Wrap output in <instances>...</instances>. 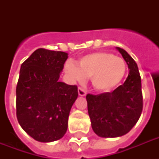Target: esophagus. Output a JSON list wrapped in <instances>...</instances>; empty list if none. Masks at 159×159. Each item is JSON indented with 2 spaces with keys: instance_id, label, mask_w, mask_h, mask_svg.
Segmentation results:
<instances>
[{
  "instance_id": "1",
  "label": "esophagus",
  "mask_w": 159,
  "mask_h": 159,
  "mask_svg": "<svg viewBox=\"0 0 159 159\" xmlns=\"http://www.w3.org/2000/svg\"><path fill=\"white\" fill-rule=\"evenodd\" d=\"M78 95L80 97H85L87 95V92H85L84 90L81 88V87H78Z\"/></svg>"
}]
</instances>
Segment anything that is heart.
<instances>
[{"label": "heart", "instance_id": "obj_1", "mask_svg": "<svg viewBox=\"0 0 159 159\" xmlns=\"http://www.w3.org/2000/svg\"><path fill=\"white\" fill-rule=\"evenodd\" d=\"M65 72L76 82H82L90 77L98 92H110L123 80L126 64L121 57L106 52H97L82 56L77 65L69 62L65 65Z\"/></svg>", "mask_w": 159, "mask_h": 159}]
</instances>
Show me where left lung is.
<instances>
[{
    "label": "left lung",
    "mask_w": 159,
    "mask_h": 159,
    "mask_svg": "<svg viewBox=\"0 0 159 159\" xmlns=\"http://www.w3.org/2000/svg\"><path fill=\"white\" fill-rule=\"evenodd\" d=\"M128 65L125 82L111 92L87 94V110L92 129L102 138L125 134L135 125L143 110L141 77L138 66L123 48L116 47Z\"/></svg>",
    "instance_id": "obj_1"
}]
</instances>
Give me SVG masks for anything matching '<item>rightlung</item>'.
Here are the masks:
<instances>
[{
    "mask_svg": "<svg viewBox=\"0 0 159 159\" xmlns=\"http://www.w3.org/2000/svg\"><path fill=\"white\" fill-rule=\"evenodd\" d=\"M67 53L38 48L21 64L16 87V116L24 130L39 142L60 139L77 100V86L59 82Z\"/></svg>",
    "mask_w": 159,
    "mask_h": 159,
    "instance_id": "1",
    "label": "right lung"
}]
</instances>
